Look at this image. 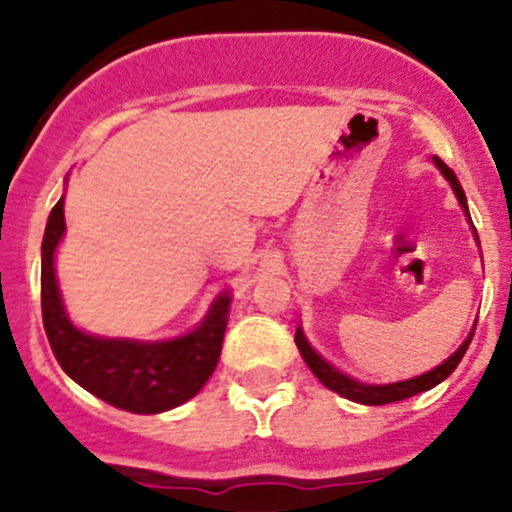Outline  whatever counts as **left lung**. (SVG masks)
<instances>
[{"mask_svg":"<svg viewBox=\"0 0 512 512\" xmlns=\"http://www.w3.org/2000/svg\"><path fill=\"white\" fill-rule=\"evenodd\" d=\"M433 161H436V166L441 169V174L446 176V182H449L451 189H454L456 200H459V205L464 207V212H467V217H469L467 197H464V189H461V184H459V179L454 176V171L443 164L438 156L433 158ZM474 235H477V233H474ZM472 336H474V328H472V333L467 336V341L461 343V346L456 348L449 359L441 361L438 366H433L431 372L418 374V377H410V379H400V382H384V384L361 382V379L348 377V374H343L341 369H336L333 364H328V361H325L323 356H320L318 351L310 346V343H307L302 328H297L295 343H297V348H300V354H302V359H305V364L312 369V374H315V377H318L320 382L328 387V390L338 392V395H343L346 400L361 402V405H390V402L408 400V397L418 395V392L431 390V387H436L438 382H443V379L449 377L456 366H459V361L464 359V354H467L469 343H472Z\"/></svg>","mask_w":512,"mask_h":512,"instance_id":"obj_1","label":"left lung"}]
</instances>
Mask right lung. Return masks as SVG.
I'll return each mask as SVG.
<instances>
[{
  "label": "right lung",
  "instance_id": "right-lung-1",
  "mask_svg": "<svg viewBox=\"0 0 512 512\" xmlns=\"http://www.w3.org/2000/svg\"><path fill=\"white\" fill-rule=\"evenodd\" d=\"M63 230L66 220L61 197L51 210L43 235L40 305L45 336L63 372L99 400L130 413H164L197 395L220 359L230 292H220L205 318L179 338L128 341L92 336L71 323L58 292L53 253Z\"/></svg>",
  "mask_w": 512,
  "mask_h": 512
}]
</instances>
